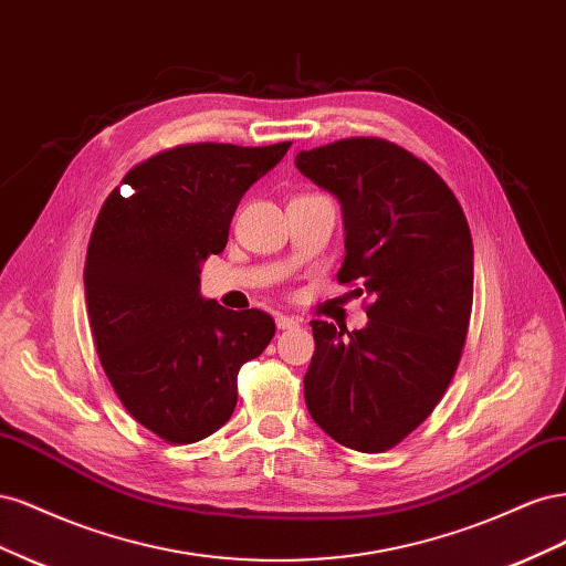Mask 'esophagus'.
Here are the masks:
<instances>
[{
	"instance_id": "34e87169",
	"label": "esophagus",
	"mask_w": 566,
	"mask_h": 566,
	"mask_svg": "<svg viewBox=\"0 0 566 566\" xmlns=\"http://www.w3.org/2000/svg\"><path fill=\"white\" fill-rule=\"evenodd\" d=\"M276 325H279V331H293V328H297V325H300V318L279 314V316H276Z\"/></svg>"
}]
</instances>
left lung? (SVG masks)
I'll use <instances>...</instances> for the list:
<instances>
[{
	"instance_id": "left-lung-1",
	"label": "left lung",
	"mask_w": 566,
	"mask_h": 566,
	"mask_svg": "<svg viewBox=\"0 0 566 566\" xmlns=\"http://www.w3.org/2000/svg\"><path fill=\"white\" fill-rule=\"evenodd\" d=\"M295 167L342 208L337 281L373 300L361 331L312 321L304 401L342 447L387 451L432 413L458 368L474 283L468 219L430 165L382 139L300 150Z\"/></svg>"
}]
</instances>
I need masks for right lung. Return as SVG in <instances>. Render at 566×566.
I'll return each instance as SVG.
<instances>
[{
	"mask_svg": "<svg viewBox=\"0 0 566 566\" xmlns=\"http://www.w3.org/2000/svg\"><path fill=\"white\" fill-rule=\"evenodd\" d=\"M290 144H191L134 167L94 224L84 297L96 352L132 413L169 443L217 432L238 401V370L260 356L276 323L200 295V269L227 248L248 188Z\"/></svg>",
	"mask_w": 566,
	"mask_h": 566,
	"instance_id": "add662e5",
	"label": "right lung"
}]
</instances>
